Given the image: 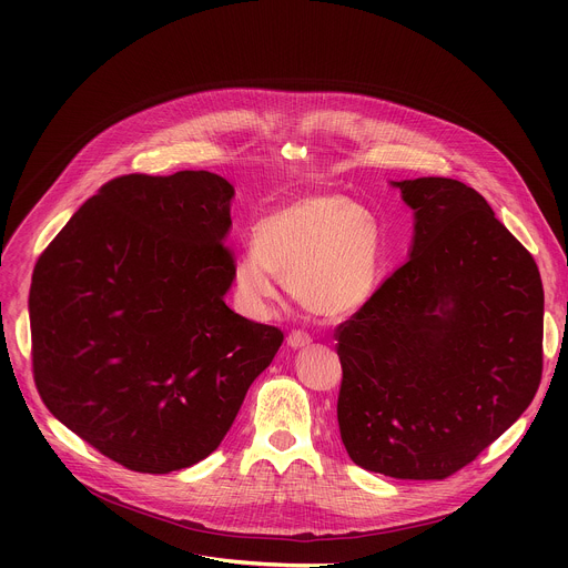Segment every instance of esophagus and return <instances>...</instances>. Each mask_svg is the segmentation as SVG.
I'll return each instance as SVG.
<instances>
[{"instance_id": "esophagus-1", "label": "esophagus", "mask_w": 568, "mask_h": 568, "mask_svg": "<svg viewBox=\"0 0 568 568\" xmlns=\"http://www.w3.org/2000/svg\"><path fill=\"white\" fill-rule=\"evenodd\" d=\"M310 335H305V333H301V331H292L290 335H287V346L292 348V351H301V348H305V346H310Z\"/></svg>"}]
</instances>
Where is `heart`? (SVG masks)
<instances>
[{"label":"heart","mask_w":568,"mask_h":568,"mask_svg":"<svg viewBox=\"0 0 568 568\" xmlns=\"http://www.w3.org/2000/svg\"><path fill=\"white\" fill-rule=\"evenodd\" d=\"M382 274L377 220L344 195L296 197L252 229V252L235 258L231 287L237 307L267 318L281 281L312 314L342 318L368 303Z\"/></svg>","instance_id":"b5f03b06"}]
</instances>
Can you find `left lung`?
<instances>
[{"label": "left lung", "instance_id": "8db88e82", "mask_svg": "<svg viewBox=\"0 0 568 568\" xmlns=\"http://www.w3.org/2000/svg\"><path fill=\"white\" fill-rule=\"evenodd\" d=\"M390 186L414 211L409 258L337 328V420L355 465L434 480L528 409L541 379L544 290L532 256L471 186Z\"/></svg>", "mask_w": 568, "mask_h": 568}]
</instances>
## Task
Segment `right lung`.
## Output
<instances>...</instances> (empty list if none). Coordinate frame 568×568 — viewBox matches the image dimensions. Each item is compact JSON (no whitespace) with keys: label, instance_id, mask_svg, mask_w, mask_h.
<instances>
[{"label":"right lung","instance_id":"right-lung-1","mask_svg":"<svg viewBox=\"0 0 568 568\" xmlns=\"http://www.w3.org/2000/svg\"><path fill=\"white\" fill-rule=\"evenodd\" d=\"M233 195L209 171L112 180L33 270L40 397L128 469L171 474L215 452L283 344L224 303Z\"/></svg>","mask_w":568,"mask_h":568}]
</instances>
